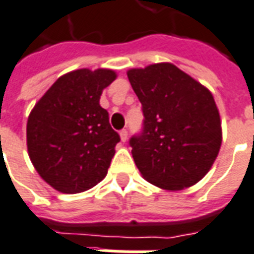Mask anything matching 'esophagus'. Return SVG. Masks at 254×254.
<instances>
[{"mask_svg":"<svg viewBox=\"0 0 254 254\" xmlns=\"http://www.w3.org/2000/svg\"><path fill=\"white\" fill-rule=\"evenodd\" d=\"M119 134H120V139H122V142H126V140H127V138H128V132H127V129H122Z\"/></svg>","mask_w":254,"mask_h":254,"instance_id":"34e87169","label":"esophagus"}]
</instances>
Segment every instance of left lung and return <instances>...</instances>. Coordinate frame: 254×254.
Segmentation results:
<instances>
[{
    "instance_id": "8db88e82",
    "label": "left lung",
    "mask_w": 254,
    "mask_h": 254,
    "mask_svg": "<svg viewBox=\"0 0 254 254\" xmlns=\"http://www.w3.org/2000/svg\"><path fill=\"white\" fill-rule=\"evenodd\" d=\"M142 104V129L129 138L140 174L166 190L197 184L221 147V120L213 95L173 64L128 70Z\"/></svg>"
}]
</instances>
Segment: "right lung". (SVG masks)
<instances>
[{
  "label": "right lung",
  "mask_w": 254,
  "mask_h": 254,
  "mask_svg": "<svg viewBox=\"0 0 254 254\" xmlns=\"http://www.w3.org/2000/svg\"><path fill=\"white\" fill-rule=\"evenodd\" d=\"M115 77L110 69L69 72L56 80L30 112V161L59 191H85L106 177L120 136L99 99Z\"/></svg>",
  "instance_id": "obj_1"
}]
</instances>
